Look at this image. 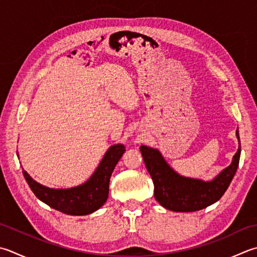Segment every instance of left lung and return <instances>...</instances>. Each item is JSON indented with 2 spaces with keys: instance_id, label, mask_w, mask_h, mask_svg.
<instances>
[{
  "instance_id": "left-lung-1",
  "label": "left lung",
  "mask_w": 257,
  "mask_h": 257,
  "mask_svg": "<svg viewBox=\"0 0 257 257\" xmlns=\"http://www.w3.org/2000/svg\"><path fill=\"white\" fill-rule=\"evenodd\" d=\"M238 149L232 163L210 180L185 177L170 167L158 149L142 146L144 162L152 176L155 186V198L166 209L173 212H196L216 203L227 190L238 167L240 142L236 130Z\"/></svg>"
}]
</instances>
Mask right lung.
Here are the masks:
<instances>
[{
  "mask_svg": "<svg viewBox=\"0 0 257 257\" xmlns=\"http://www.w3.org/2000/svg\"><path fill=\"white\" fill-rule=\"evenodd\" d=\"M124 152L122 144L111 146L91 177L71 188H49L35 182L23 168L22 172L30 188L41 202L63 214L83 216L95 212L107 202L110 177Z\"/></svg>",
  "mask_w": 257,
  "mask_h": 257,
  "instance_id": "right-lung-1",
  "label": "right lung"
}]
</instances>
